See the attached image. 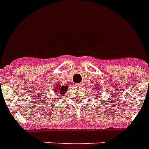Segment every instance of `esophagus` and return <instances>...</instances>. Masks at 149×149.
Here are the masks:
<instances>
[{
	"label": "esophagus",
	"mask_w": 149,
	"mask_h": 149,
	"mask_svg": "<svg viewBox=\"0 0 149 149\" xmlns=\"http://www.w3.org/2000/svg\"><path fill=\"white\" fill-rule=\"evenodd\" d=\"M83 83H79V84H78V86H83Z\"/></svg>",
	"instance_id": "obj_1"
}]
</instances>
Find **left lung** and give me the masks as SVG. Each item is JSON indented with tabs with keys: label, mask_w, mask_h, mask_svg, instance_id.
Returning a JSON list of instances; mask_svg holds the SVG:
<instances>
[{
	"label": "left lung",
	"mask_w": 149,
	"mask_h": 149,
	"mask_svg": "<svg viewBox=\"0 0 149 149\" xmlns=\"http://www.w3.org/2000/svg\"><path fill=\"white\" fill-rule=\"evenodd\" d=\"M95 89H96V90H98V88H97V87H96V88H95ZM98 91H99V90H98Z\"/></svg>",
	"instance_id": "obj_1"
}]
</instances>
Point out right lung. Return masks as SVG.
Masks as SVG:
<instances>
[{"label": "right lung", "mask_w": 149, "mask_h": 149, "mask_svg": "<svg viewBox=\"0 0 149 149\" xmlns=\"http://www.w3.org/2000/svg\"><path fill=\"white\" fill-rule=\"evenodd\" d=\"M68 89V86H60L59 83L56 84V86L54 87V93H60V94H65L67 91Z\"/></svg>", "instance_id": "1"}]
</instances>
